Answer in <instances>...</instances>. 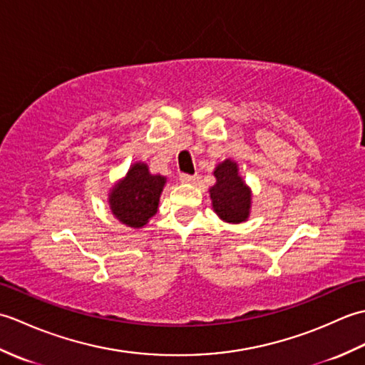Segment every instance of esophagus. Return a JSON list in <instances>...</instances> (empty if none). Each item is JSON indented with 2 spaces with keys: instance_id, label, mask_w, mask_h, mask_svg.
Masks as SVG:
<instances>
[{
  "instance_id": "34e87169",
  "label": "esophagus",
  "mask_w": 365,
  "mask_h": 365,
  "mask_svg": "<svg viewBox=\"0 0 365 365\" xmlns=\"http://www.w3.org/2000/svg\"><path fill=\"white\" fill-rule=\"evenodd\" d=\"M180 182L182 183H192V182H196V175H191V174H180Z\"/></svg>"
}]
</instances>
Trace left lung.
Listing matches in <instances>:
<instances>
[{"label": "left lung", "instance_id": "left-lung-1", "mask_svg": "<svg viewBox=\"0 0 365 365\" xmlns=\"http://www.w3.org/2000/svg\"><path fill=\"white\" fill-rule=\"evenodd\" d=\"M216 183L208 190L215 213L222 221L238 224L247 220L251 212V190L238 174V165L224 160L215 168Z\"/></svg>", "mask_w": 365, "mask_h": 365}]
</instances>
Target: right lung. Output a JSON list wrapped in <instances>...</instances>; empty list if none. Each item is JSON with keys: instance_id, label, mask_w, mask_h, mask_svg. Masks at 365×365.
Listing matches in <instances>:
<instances>
[{"instance_id": "add662e5", "label": "right lung", "mask_w": 365, "mask_h": 365, "mask_svg": "<svg viewBox=\"0 0 365 365\" xmlns=\"http://www.w3.org/2000/svg\"><path fill=\"white\" fill-rule=\"evenodd\" d=\"M166 177L150 174L145 163L131 165L127 175L114 185L108 202L113 215L131 229L144 227L157 213Z\"/></svg>"}]
</instances>
